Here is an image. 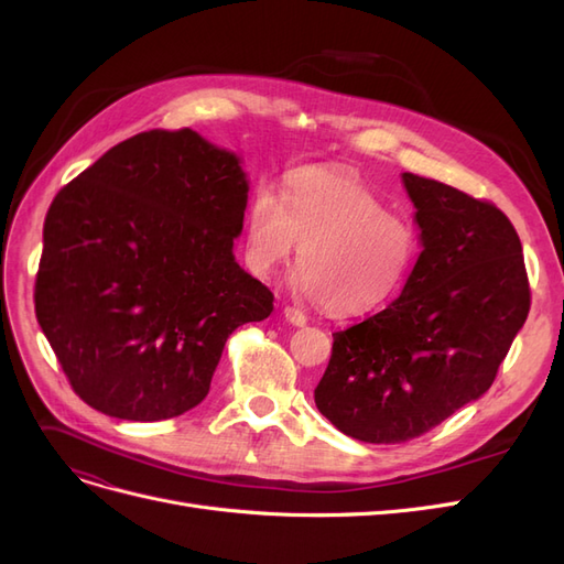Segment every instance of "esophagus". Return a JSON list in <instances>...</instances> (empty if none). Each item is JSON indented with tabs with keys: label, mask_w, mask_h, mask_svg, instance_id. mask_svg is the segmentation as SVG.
Segmentation results:
<instances>
[{
	"label": "esophagus",
	"mask_w": 564,
	"mask_h": 564,
	"mask_svg": "<svg viewBox=\"0 0 564 564\" xmlns=\"http://www.w3.org/2000/svg\"><path fill=\"white\" fill-rule=\"evenodd\" d=\"M284 317L286 322H292L294 327H303V324L308 322V317H305L299 308H294V305H284Z\"/></svg>",
	"instance_id": "1"
}]
</instances>
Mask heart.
Masks as SVG:
<instances>
[{"instance_id": "obj_1", "label": "heart", "mask_w": 564, "mask_h": 564, "mask_svg": "<svg viewBox=\"0 0 564 564\" xmlns=\"http://www.w3.org/2000/svg\"><path fill=\"white\" fill-rule=\"evenodd\" d=\"M299 251V286L338 315L383 308L406 284L419 237L406 218L360 178L303 166L286 178V197L261 185L247 207L245 261L268 278Z\"/></svg>"}]
</instances>
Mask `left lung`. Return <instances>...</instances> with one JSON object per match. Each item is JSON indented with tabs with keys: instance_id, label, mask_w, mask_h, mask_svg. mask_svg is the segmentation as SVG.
Segmentation results:
<instances>
[{
	"instance_id": "obj_1",
	"label": "left lung",
	"mask_w": 564,
	"mask_h": 564,
	"mask_svg": "<svg viewBox=\"0 0 564 564\" xmlns=\"http://www.w3.org/2000/svg\"><path fill=\"white\" fill-rule=\"evenodd\" d=\"M421 253L400 299L336 332L315 404L340 433L398 445L477 400L529 315L520 237L487 199L402 174Z\"/></svg>"
}]
</instances>
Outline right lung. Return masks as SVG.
I'll return each instance as SVG.
<instances>
[{"label":"right lung","instance_id":"1","mask_svg":"<svg viewBox=\"0 0 564 564\" xmlns=\"http://www.w3.org/2000/svg\"><path fill=\"white\" fill-rule=\"evenodd\" d=\"M249 183L193 129H152L61 187L44 218L37 322L73 390L108 416L162 421L207 398L228 336L272 313L237 265Z\"/></svg>","mask_w":564,"mask_h":564}]
</instances>
